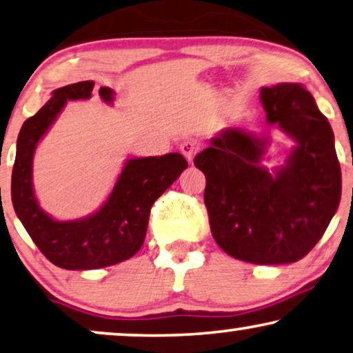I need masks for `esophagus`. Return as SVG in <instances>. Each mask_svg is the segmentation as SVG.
Returning <instances> with one entry per match:
<instances>
[{
  "label": "esophagus",
  "mask_w": 353,
  "mask_h": 353,
  "mask_svg": "<svg viewBox=\"0 0 353 353\" xmlns=\"http://www.w3.org/2000/svg\"><path fill=\"white\" fill-rule=\"evenodd\" d=\"M180 150H181V154L191 162L194 157V154L199 150V144L196 143V141H185V143L180 144Z\"/></svg>",
  "instance_id": "obj_1"
}]
</instances>
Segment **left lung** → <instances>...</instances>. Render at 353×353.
Returning a JSON list of instances; mask_svg holds the SVG:
<instances>
[{
  "mask_svg": "<svg viewBox=\"0 0 353 353\" xmlns=\"http://www.w3.org/2000/svg\"><path fill=\"white\" fill-rule=\"evenodd\" d=\"M268 123L295 141L285 163H261L268 137L227 128L194 157L205 175L210 232L232 258L288 264L310 253L339 208L342 193L334 132L301 84L261 89Z\"/></svg>",
  "mask_w": 353,
  "mask_h": 353,
  "instance_id": "1",
  "label": "left lung"
}]
</instances>
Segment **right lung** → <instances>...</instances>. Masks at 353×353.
<instances>
[{
    "label": "right lung",
    "instance_id": "add662e5",
    "mask_svg": "<svg viewBox=\"0 0 353 353\" xmlns=\"http://www.w3.org/2000/svg\"><path fill=\"white\" fill-rule=\"evenodd\" d=\"M94 82L82 81L53 90V97L24 121L17 137L11 198L14 210L50 263L70 271L113 266L134 256L144 243L152 204L188 167L181 154L128 159L112 194L97 212L77 221H54L37 203L32 162L37 144L68 100L89 99ZM103 102H113L110 87H100Z\"/></svg>",
    "mask_w": 353,
    "mask_h": 353
}]
</instances>
